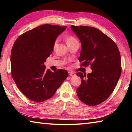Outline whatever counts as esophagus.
Returning <instances> with one entry per match:
<instances>
[{"instance_id":"obj_1","label":"esophagus","mask_w":132,"mask_h":132,"mask_svg":"<svg viewBox=\"0 0 132 132\" xmlns=\"http://www.w3.org/2000/svg\"><path fill=\"white\" fill-rule=\"evenodd\" d=\"M69 75H70V76H74V75H75L74 72H73L72 71H69Z\"/></svg>"}]
</instances>
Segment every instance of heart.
Listing matches in <instances>:
<instances>
[{
  "mask_svg": "<svg viewBox=\"0 0 132 132\" xmlns=\"http://www.w3.org/2000/svg\"><path fill=\"white\" fill-rule=\"evenodd\" d=\"M58 42V39L57 38L54 41V44H53V49H55V47L57 45ZM66 42H67V44H68V45L76 43H79L77 39L75 38L74 36H72V35H68V36H67V37H66Z\"/></svg>",
  "mask_w": 132,
  "mask_h": 132,
  "instance_id": "heart-1",
  "label": "heart"
}]
</instances>
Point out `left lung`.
<instances>
[{
	"label": "left lung",
	"instance_id": "8db88e82",
	"mask_svg": "<svg viewBox=\"0 0 132 132\" xmlns=\"http://www.w3.org/2000/svg\"><path fill=\"white\" fill-rule=\"evenodd\" d=\"M82 44L80 66L90 64L91 73H77L82 80L77 89L80 101L89 106L99 104L112 93L121 74V55L115 43L99 29L71 26Z\"/></svg>",
	"mask_w": 132,
	"mask_h": 132
}]
</instances>
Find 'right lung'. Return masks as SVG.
I'll list each match as a JSON object with an SVG mask.
<instances>
[{
  "label": "right lung",
  "mask_w": 132,
  "mask_h": 132,
  "mask_svg": "<svg viewBox=\"0 0 132 132\" xmlns=\"http://www.w3.org/2000/svg\"><path fill=\"white\" fill-rule=\"evenodd\" d=\"M66 28L44 24L17 38L11 50V75L25 96L36 102L51 98L68 77L65 70H46L44 62L52 54L57 36Z\"/></svg>",
  "instance_id": "add662e5"
}]
</instances>
